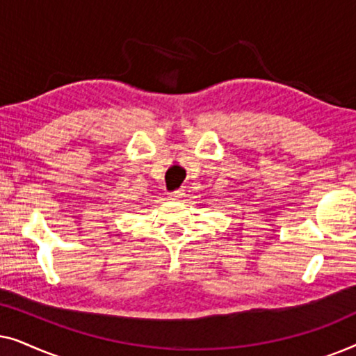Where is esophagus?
<instances>
[{
	"mask_svg": "<svg viewBox=\"0 0 356 356\" xmlns=\"http://www.w3.org/2000/svg\"><path fill=\"white\" fill-rule=\"evenodd\" d=\"M184 196L183 189H175V191L170 193V199H173V201H179Z\"/></svg>",
	"mask_w": 356,
	"mask_h": 356,
	"instance_id": "1",
	"label": "esophagus"
}]
</instances>
